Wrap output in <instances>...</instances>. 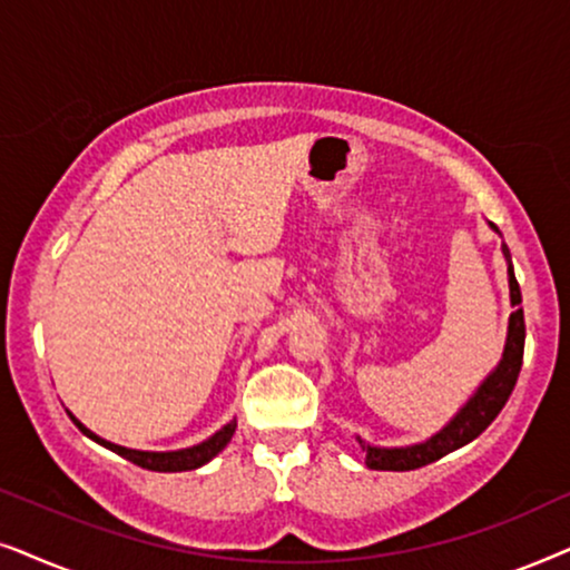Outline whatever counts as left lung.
Returning <instances> with one entry per match:
<instances>
[{
	"instance_id": "obj_1",
	"label": "left lung",
	"mask_w": 570,
	"mask_h": 570,
	"mask_svg": "<svg viewBox=\"0 0 570 570\" xmlns=\"http://www.w3.org/2000/svg\"><path fill=\"white\" fill-rule=\"evenodd\" d=\"M498 232L495 224H490ZM503 255L508 261V289H511V305H521V289L519 281L513 276L511 253H508L503 242ZM523 338H527V325H523V309L519 307L508 317V338L503 348V360L498 362V367L492 370L472 399L459 409V414L445 424L443 430L435 432L430 440L416 445H406V449H377V445L364 443L362 438L360 445L364 451V464L370 469H383V472H409V469L428 466L432 461L443 459L445 453L461 449V445L472 443L476 435H482L490 428V422L500 414V409L505 406L508 396L513 393V385L519 381L521 373V360H523Z\"/></svg>"
}]
</instances>
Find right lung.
<instances>
[{
    "label": "right lung",
    "mask_w": 570,
    "mask_h": 570,
    "mask_svg": "<svg viewBox=\"0 0 570 570\" xmlns=\"http://www.w3.org/2000/svg\"><path fill=\"white\" fill-rule=\"evenodd\" d=\"M70 414V412H67ZM70 420L78 424L82 435H88L90 440H96V443H101L104 449H109L114 453H119L121 459L132 461V464H138L142 469H150V472H193V469L208 464L210 459L218 456L226 449V443H229L234 430H237V422H229L224 424L222 430L216 432V435H210L208 440H203V443L193 445V449H181V451H135V449H125V445H117V443H109V440L98 438L96 432H90L86 424L75 420L70 414Z\"/></svg>",
    "instance_id": "right-lung-1"
}]
</instances>
